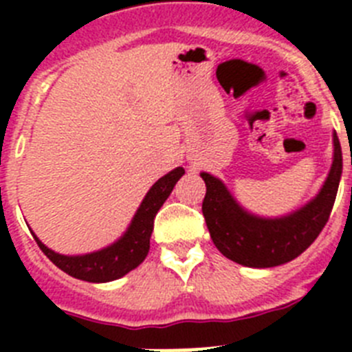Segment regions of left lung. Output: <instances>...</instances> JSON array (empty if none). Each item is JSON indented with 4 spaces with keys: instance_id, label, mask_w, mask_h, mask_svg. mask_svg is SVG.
Returning a JSON list of instances; mask_svg holds the SVG:
<instances>
[{
    "instance_id": "left-lung-1",
    "label": "left lung",
    "mask_w": 352,
    "mask_h": 352,
    "mask_svg": "<svg viewBox=\"0 0 352 352\" xmlns=\"http://www.w3.org/2000/svg\"><path fill=\"white\" fill-rule=\"evenodd\" d=\"M342 176V148L333 133V164L319 194L300 210L263 219L248 213L219 178L201 173L206 183L203 214L214 247L227 259L248 268H273L296 259L326 226Z\"/></svg>"
}]
</instances>
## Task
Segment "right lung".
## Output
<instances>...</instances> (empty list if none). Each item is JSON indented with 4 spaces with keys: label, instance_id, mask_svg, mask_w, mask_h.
I'll return each mask as SVG.
<instances>
[{
    "label": "right lung",
    "instance_id": "obj_1",
    "mask_svg": "<svg viewBox=\"0 0 352 352\" xmlns=\"http://www.w3.org/2000/svg\"><path fill=\"white\" fill-rule=\"evenodd\" d=\"M185 174L183 167H176L174 170L162 176L155 183L146 197L142 199L138 213L133 217L132 223L129 226L126 232L121 236L113 245L102 248L98 252H91L86 256H63L56 254L54 250L47 248L31 232L35 241L38 243L40 250L52 261L60 270L68 273L74 278L86 282H111L121 278L129 272L135 270L142 261L146 259L149 252V238L153 232L155 214L166 203L173 192L174 185Z\"/></svg>",
    "mask_w": 352,
    "mask_h": 352
}]
</instances>
